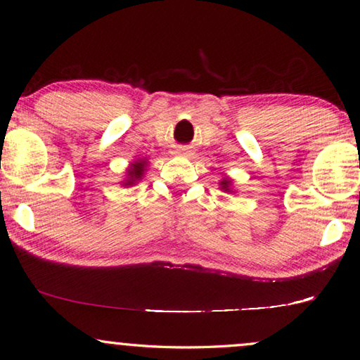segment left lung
<instances>
[{
	"mask_svg": "<svg viewBox=\"0 0 360 360\" xmlns=\"http://www.w3.org/2000/svg\"><path fill=\"white\" fill-rule=\"evenodd\" d=\"M220 188H221V190H225L226 193L231 191V180H229V179H223V180L220 181Z\"/></svg>",
	"mask_w": 360,
	"mask_h": 360,
	"instance_id": "obj_1",
	"label": "left lung"
}]
</instances>
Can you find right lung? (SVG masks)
<instances>
[{
	"label": "right lung",
	"instance_id": "1",
	"mask_svg": "<svg viewBox=\"0 0 360 360\" xmlns=\"http://www.w3.org/2000/svg\"><path fill=\"white\" fill-rule=\"evenodd\" d=\"M145 166H146L145 159H137V161H134V164H131V167L127 169V179L122 181V185L132 186L137 184L139 180H141V176H143V172H145Z\"/></svg>",
	"mask_w": 360,
	"mask_h": 360
}]
</instances>
